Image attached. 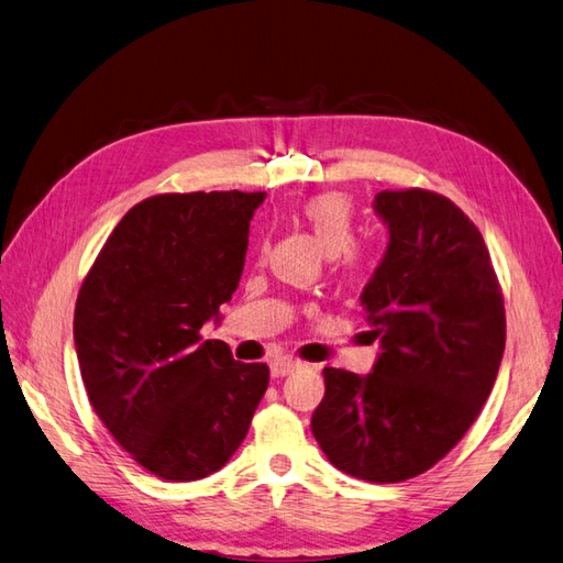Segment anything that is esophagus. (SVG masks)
Returning <instances> with one entry per match:
<instances>
[{
    "instance_id": "esophagus-1",
    "label": "esophagus",
    "mask_w": 563,
    "mask_h": 563,
    "mask_svg": "<svg viewBox=\"0 0 563 563\" xmlns=\"http://www.w3.org/2000/svg\"><path fill=\"white\" fill-rule=\"evenodd\" d=\"M301 366H305V362H301V358H295V356H278V358H273V364H271V376H276V378L290 376L292 371H297V368H301Z\"/></svg>"
}]
</instances>
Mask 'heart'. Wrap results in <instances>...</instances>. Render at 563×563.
I'll list each match as a JSON object with an SVG mask.
<instances>
[{"label":"heart","instance_id":"heart-1","mask_svg":"<svg viewBox=\"0 0 563 563\" xmlns=\"http://www.w3.org/2000/svg\"><path fill=\"white\" fill-rule=\"evenodd\" d=\"M299 216L313 235L319 238L328 254H338L344 268H358L364 264L366 252L354 242L356 211L354 201L342 192L311 195L299 205Z\"/></svg>","mask_w":563,"mask_h":563}]
</instances>
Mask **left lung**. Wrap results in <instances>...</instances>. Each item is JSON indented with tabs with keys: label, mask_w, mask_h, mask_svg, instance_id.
<instances>
[{
	"label": "left lung",
	"mask_w": 563,
	"mask_h": 563,
	"mask_svg": "<svg viewBox=\"0 0 563 563\" xmlns=\"http://www.w3.org/2000/svg\"><path fill=\"white\" fill-rule=\"evenodd\" d=\"M390 244L362 305L383 352L366 378L323 368L311 432L330 464L401 483L438 464L478 419L507 342L504 297L481 230L423 187L383 190Z\"/></svg>",
	"instance_id": "obj_1"
}]
</instances>
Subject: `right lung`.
Listing matches in <instances>:
<instances>
[{
    "instance_id": "1",
    "label": "right lung",
    "mask_w": 563,
    "mask_h": 563,
    "mask_svg": "<svg viewBox=\"0 0 563 563\" xmlns=\"http://www.w3.org/2000/svg\"><path fill=\"white\" fill-rule=\"evenodd\" d=\"M266 192H166L128 211L76 299L80 376L99 421L164 481L207 478L235 454L268 387L201 325L242 276Z\"/></svg>"
}]
</instances>
